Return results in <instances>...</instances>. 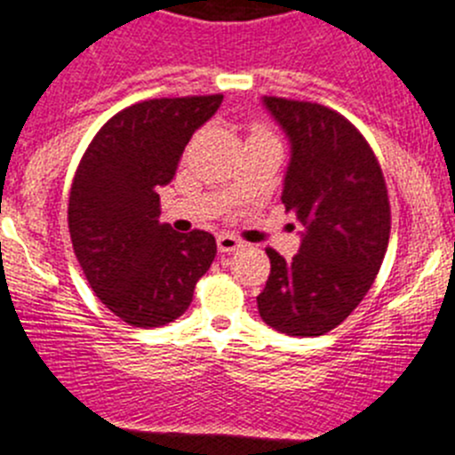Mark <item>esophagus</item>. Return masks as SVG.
<instances>
[{"label":"esophagus","instance_id":"esophagus-1","mask_svg":"<svg viewBox=\"0 0 455 455\" xmlns=\"http://www.w3.org/2000/svg\"><path fill=\"white\" fill-rule=\"evenodd\" d=\"M243 240L235 235H231V233H220L218 235V249L222 253H231V251H237V249H243Z\"/></svg>","mask_w":455,"mask_h":455}]
</instances>
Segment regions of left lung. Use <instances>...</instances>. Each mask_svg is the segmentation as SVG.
<instances>
[{"mask_svg":"<svg viewBox=\"0 0 455 455\" xmlns=\"http://www.w3.org/2000/svg\"><path fill=\"white\" fill-rule=\"evenodd\" d=\"M263 106L290 142L281 202L304 228L292 260L267 249L258 313L285 335H324L363 301L383 263L386 179L365 138L335 110L281 97H263Z\"/></svg>","mask_w":455,"mask_h":455,"instance_id":"1","label":"left lung"}]
</instances>
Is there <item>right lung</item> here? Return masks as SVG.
I'll return each mask as SVG.
<instances>
[{
	"instance_id": "add662e5",
	"label": "right lung",
	"mask_w": 455,
	"mask_h": 455,
	"mask_svg": "<svg viewBox=\"0 0 455 455\" xmlns=\"http://www.w3.org/2000/svg\"><path fill=\"white\" fill-rule=\"evenodd\" d=\"M222 95L133 104L110 117L79 163L68 224L76 260L101 304L138 329L181 317L218 253L206 231L161 224L158 188L177 174L192 133Z\"/></svg>"
}]
</instances>
